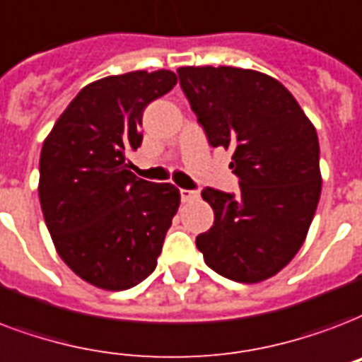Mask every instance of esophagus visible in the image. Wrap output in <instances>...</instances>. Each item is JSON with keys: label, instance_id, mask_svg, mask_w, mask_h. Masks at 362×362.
Listing matches in <instances>:
<instances>
[{"label": "esophagus", "instance_id": "34e87169", "mask_svg": "<svg viewBox=\"0 0 362 362\" xmlns=\"http://www.w3.org/2000/svg\"><path fill=\"white\" fill-rule=\"evenodd\" d=\"M182 201H193L199 197V192L197 189H180Z\"/></svg>", "mask_w": 362, "mask_h": 362}]
</instances>
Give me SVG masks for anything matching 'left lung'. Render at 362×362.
<instances>
[{
	"instance_id": "obj_1",
	"label": "left lung",
	"mask_w": 362,
	"mask_h": 362,
	"mask_svg": "<svg viewBox=\"0 0 362 362\" xmlns=\"http://www.w3.org/2000/svg\"><path fill=\"white\" fill-rule=\"evenodd\" d=\"M180 87L212 148L233 151L239 193L205 187L214 224L195 237L212 272L260 283L294 258L321 197L319 140L277 79L231 66L178 68Z\"/></svg>"
}]
</instances>
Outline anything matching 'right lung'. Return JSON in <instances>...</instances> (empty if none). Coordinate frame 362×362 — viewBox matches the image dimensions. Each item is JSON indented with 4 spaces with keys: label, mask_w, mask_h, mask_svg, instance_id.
Here are the masks:
<instances>
[{
    "label": "right lung",
    "mask_w": 362,
    "mask_h": 362,
    "mask_svg": "<svg viewBox=\"0 0 362 362\" xmlns=\"http://www.w3.org/2000/svg\"><path fill=\"white\" fill-rule=\"evenodd\" d=\"M176 85L169 70L129 71L83 87L41 148L40 201L60 258L83 281L127 291L150 277L180 205L173 184L129 170L142 115Z\"/></svg>",
    "instance_id": "add662e5"
}]
</instances>
